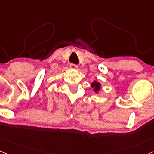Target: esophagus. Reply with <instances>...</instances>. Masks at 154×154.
Here are the masks:
<instances>
[{
    "label": "esophagus",
    "mask_w": 154,
    "mask_h": 154,
    "mask_svg": "<svg viewBox=\"0 0 154 154\" xmlns=\"http://www.w3.org/2000/svg\"><path fill=\"white\" fill-rule=\"evenodd\" d=\"M70 68L72 69H77L78 68V66L77 64H74V63H71L70 64Z\"/></svg>",
    "instance_id": "1"
}]
</instances>
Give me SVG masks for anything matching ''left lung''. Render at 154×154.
I'll list each match as a JSON object with an SVG mask.
<instances>
[{"label": "left lung", "mask_w": 154, "mask_h": 154, "mask_svg": "<svg viewBox=\"0 0 154 154\" xmlns=\"http://www.w3.org/2000/svg\"><path fill=\"white\" fill-rule=\"evenodd\" d=\"M92 87L95 88H94V91H98L100 89V84L97 82H94L92 83Z\"/></svg>", "instance_id": "obj_1"}]
</instances>
